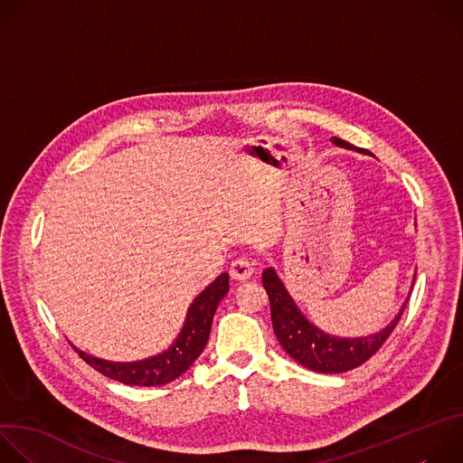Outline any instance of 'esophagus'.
Instances as JSON below:
<instances>
[{
  "label": "esophagus",
  "instance_id": "34e87169",
  "mask_svg": "<svg viewBox=\"0 0 463 463\" xmlns=\"http://www.w3.org/2000/svg\"><path fill=\"white\" fill-rule=\"evenodd\" d=\"M252 263H250V260H247V258H236L232 263H231V268H229V275H231V279L232 280H238V282H245V280H249L250 279V275H252Z\"/></svg>",
  "mask_w": 463,
  "mask_h": 463
}]
</instances>
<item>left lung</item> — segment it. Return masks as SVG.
Listing matches in <instances>:
<instances>
[{"mask_svg": "<svg viewBox=\"0 0 463 463\" xmlns=\"http://www.w3.org/2000/svg\"><path fill=\"white\" fill-rule=\"evenodd\" d=\"M332 141L334 145L348 150H357L363 154L366 152L339 137H332ZM261 284L266 288L269 297L271 320L279 343L297 363L320 373H341L366 363L384 345V341L393 332V327L398 326L405 311V306L411 298L409 295L398 317H395L384 329H381L379 334L357 339H341L324 334L322 329L313 326L302 315V311L297 307L288 289L284 288L282 280L277 277L275 269L269 268L261 273Z\"/></svg>", "mask_w": 463, "mask_h": 463, "instance_id": "obj_1", "label": "left lung"}]
</instances>
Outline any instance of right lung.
<instances>
[{"label":"right lung","mask_w":463,"mask_h":463,"mask_svg":"<svg viewBox=\"0 0 463 463\" xmlns=\"http://www.w3.org/2000/svg\"><path fill=\"white\" fill-rule=\"evenodd\" d=\"M229 291V275L222 273L209 288H205L200 297H195L188 307L184 326L177 341L166 352L136 363H111L99 357H91L75 348V352L84 359L91 368L102 375L115 379L131 386H161L181 373H184L194 361L202 355L209 335L211 326L220 300Z\"/></svg>","instance_id":"add662e5"}]
</instances>
